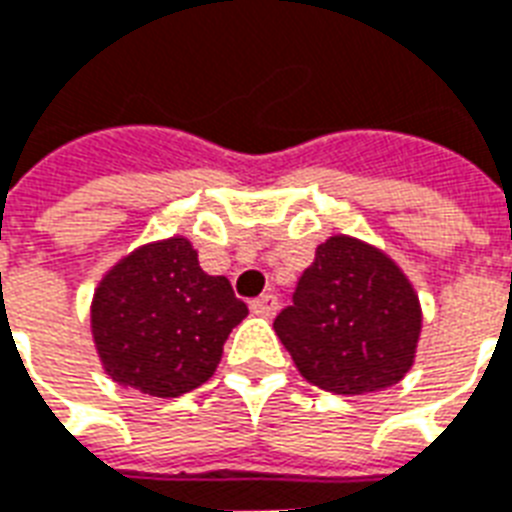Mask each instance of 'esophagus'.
<instances>
[{
    "label": "esophagus",
    "instance_id": "34e87169",
    "mask_svg": "<svg viewBox=\"0 0 512 512\" xmlns=\"http://www.w3.org/2000/svg\"><path fill=\"white\" fill-rule=\"evenodd\" d=\"M251 312H253V315H264V318L275 315V312H277V296H275V293H264V296H259V299H253L251 301Z\"/></svg>",
    "mask_w": 512,
    "mask_h": 512
}]
</instances>
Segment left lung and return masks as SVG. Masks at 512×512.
Returning <instances> with one entry per match:
<instances>
[{
  "label": "left lung",
  "mask_w": 512,
  "mask_h": 512,
  "mask_svg": "<svg viewBox=\"0 0 512 512\" xmlns=\"http://www.w3.org/2000/svg\"><path fill=\"white\" fill-rule=\"evenodd\" d=\"M422 310L406 275L382 251L336 235L318 245L275 334L299 374L334 395L400 382L414 363Z\"/></svg>",
  "instance_id": "left-lung-1"
}]
</instances>
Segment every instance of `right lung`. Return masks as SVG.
Masks as SVG:
<instances>
[{
    "instance_id": "right-lung-1",
    "label": "right lung",
    "mask_w": 512,
    "mask_h": 512,
    "mask_svg": "<svg viewBox=\"0 0 512 512\" xmlns=\"http://www.w3.org/2000/svg\"><path fill=\"white\" fill-rule=\"evenodd\" d=\"M245 315L227 277L202 272L189 240L170 237L138 248L101 280L93 339L114 382L178 398L211 379Z\"/></svg>"
}]
</instances>
